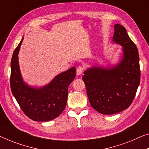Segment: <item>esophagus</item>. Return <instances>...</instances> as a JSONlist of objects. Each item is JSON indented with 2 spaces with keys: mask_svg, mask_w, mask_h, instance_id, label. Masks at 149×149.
I'll use <instances>...</instances> for the list:
<instances>
[{
  "mask_svg": "<svg viewBox=\"0 0 149 149\" xmlns=\"http://www.w3.org/2000/svg\"><path fill=\"white\" fill-rule=\"evenodd\" d=\"M83 72H84V68L83 67H81V66H79V67L77 68L76 73H77V75H81Z\"/></svg>",
  "mask_w": 149,
  "mask_h": 149,
  "instance_id": "34e87169",
  "label": "esophagus"
}]
</instances>
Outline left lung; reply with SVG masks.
<instances>
[{"mask_svg":"<svg viewBox=\"0 0 149 149\" xmlns=\"http://www.w3.org/2000/svg\"><path fill=\"white\" fill-rule=\"evenodd\" d=\"M113 41L123 47V56L117 64L109 68L93 65L84 72L89 103L103 115H112L128 108L140 84L139 56L136 45L125 28L114 26Z\"/></svg>","mask_w":149,"mask_h":149,"instance_id":"8db88e82","label":"left lung"}]
</instances>
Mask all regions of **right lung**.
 Instances as JSON below:
<instances>
[{
  "mask_svg": "<svg viewBox=\"0 0 149 149\" xmlns=\"http://www.w3.org/2000/svg\"><path fill=\"white\" fill-rule=\"evenodd\" d=\"M24 38L14 51L11 60L10 88L21 109L34 121H48L60 116L68 101V86L75 77L72 67L58 74L43 87L30 86L21 75L18 53Z\"/></svg>",
  "mask_w": 149,
  "mask_h": 149,
  "instance_id": "add662e5",
  "label": "right lung"
}]
</instances>
